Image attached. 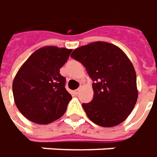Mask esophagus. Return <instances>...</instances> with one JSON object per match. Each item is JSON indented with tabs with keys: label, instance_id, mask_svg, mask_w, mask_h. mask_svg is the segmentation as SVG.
I'll use <instances>...</instances> for the list:
<instances>
[{
	"label": "esophagus",
	"instance_id": "esophagus-1",
	"mask_svg": "<svg viewBox=\"0 0 157 157\" xmlns=\"http://www.w3.org/2000/svg\"><path fill=\"white\" fill-rule=\"evenodd\" d=\"M80 91H81V89H76V90H75V91H74V94H75V95H78L79 93H80Z\"/></svg>",
	"mask_w": 157,
	"mask_h": 157
}]
</instances>
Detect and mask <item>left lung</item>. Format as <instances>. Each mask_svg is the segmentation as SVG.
<instances>
[{
    "instance_id": "left-lung-1",
    "label": "left lung",
    "mask_w": 157,
    "mask_h": 157,
    "mask_svg": "<svg viewBox=\"0 0 157 157\" xmlns=\"http://www.w3.org/2000/svg\"><path fill=\"white\" fill-rule=\"evenodd\" d=\"M71 57L82 62L94 82V97L82 108L92 122L116 126L127 119L136 103V74L132 62L120 48L95 41L75 48Z\"/></svg>"
}]
</instances>
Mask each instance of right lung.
<instances>
[{
  "instance_id": "add662e5",
  "label": "right lung",
  "mask_w": 157,
  "mask_h": 157,
  "mask_svg": "<svg viewBox=\"0 0 157 157\" xmlns=\"http://www.w3.org/2000/svg\"><path fill=\"white\" fill-rule=\"evenodd\" d=\"M72 49L55 46L37 49L22 64L13 81L15 105L23 116L38 124H48L67 110L71 95L60 68Z\"/></svg>"
}]
</instances>
